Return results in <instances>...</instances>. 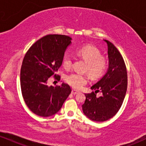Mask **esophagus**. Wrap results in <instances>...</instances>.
<instances>
[{
	"label": "esophagus",
	"mask_w": 146,
	"mask_h": 146,
	"mask_svg": "<svg viewBox=\"0 0 146 146\" xmlns=\"http://www.w3.org/2000/svg\"><path fill=\"white\" fill-rule=\"evenodd\" d=\"M78 93H79V91H78V90H72V91H71V93L73 95H76V94H78Z\"/></svg>",
	"instance_id": "obj_1"
}]
</instances>
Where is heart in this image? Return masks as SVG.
<instances>
[{
  "label": "heart",
  "instance_id": "1",
  "mask_svg": "<svg viewBox=\"0 0 146 146\" xmlns=\"http://www.w3.org/2000/svg\"><path fill=\"white\" fill-rule=\"evenodd\" d=\"M78 54L87 62L84 68L93 78L102 76L108 68V61L105 57L102 56L101 51L92 45H85L78 50ZM74 57L69 52H66L62 58L64 67H72ZM65 81L75 89H80L89 81V75L86 73H72L65 77Z\"/></svg>",
  "mask_w": 146,
  "mask_h": 146
}]
</instances>
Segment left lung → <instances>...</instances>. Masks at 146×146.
<instances>
[{"label":"left lung","instance_id":"obj_1","mask_svg":"<svg viewBox=\"0 0 146 146\" xmlns=\"http://www.w3.org/2000/svg\"><path fill=\"white\" fill-rule=\"evenodd\" d=\"M109 67L100 81L91 87L95 92L86 93L82 106L84 115L95 121H105L116 115L125 98L128 85L127 69L123 57L113 43L106 40ZM101 91L102 95L97 97Z\"/></svg>","mask_w":146,"mask_h":146}]
</instances>
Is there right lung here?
I'll return each instance as SVG.
<instances>
[{
    "instance_id": "obj_1",
    "label": "right lung",
    "mask_w": 146,
    "mask_h": 146,
    "mask_svg": "<svg viewBox=\"0 0 146 146\" xmlns=\"http://www.w3.org/2000/svg\"><path fill=\"white\" fill-rule=\"evenodd\" d=\"M71 40L65 35H47L31 45L24 57L21 69L22 95L28 108L38 116L50 117L58 113L71 93L67 84L47 85L51 76L60 81L57 71Z\"/></svg>"
}]
</instances>
